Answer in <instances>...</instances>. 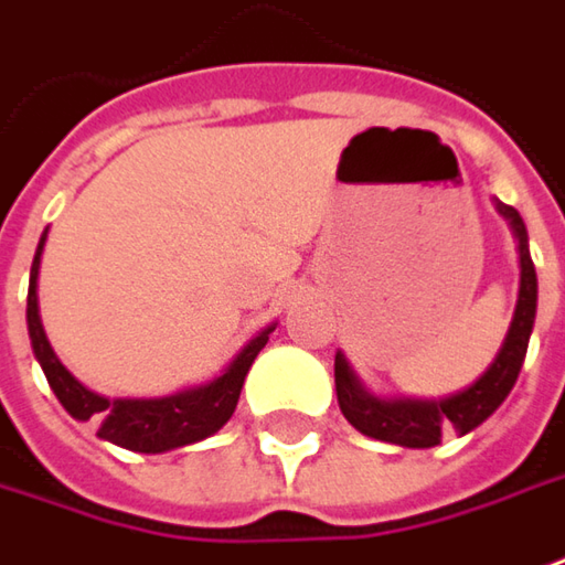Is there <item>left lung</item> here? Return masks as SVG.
I'll use <instances>...</instances> for the list:
<instances>
[{
	"instance_id": "left-lung-1",
	"label": "left lung",
	"mask_w": 565,
	"mask_h": 565,
	"mask_svg": "<svg viewBox=\"0 0 565 565\" xmlns=\"http://www.w3.org/2000/svg\"><path fill=\"white\" fill-rule=\"evenodd\" d=\"M498 211H501V217L510 221L513 236L520 238V298H516L513 323L507 329V339H503L498 358L463 392L438 397V401H423V397L370 395L339 351L335 354V395H339L344 419L358 433L388 441V445H401V448H435V445H441L445 429H457L460 435H467L476 426H482L488 416L501 407L510 388L516 385L525 351H529V335L535 327L539 276H535V264L529 255V233H525L520 211L501 202H498Z\"/></svg>"
}]
</instances>
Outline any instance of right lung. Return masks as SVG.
Listing matches in <instances>:
<instances>
[{
    "label": "right lung",
    "instance_id": "add662e5",
    "mask_svg": "<svg viewBox=\"0 0 565 565\" xmlns=\"http://www.w3.org/2000/svg\"><path fill=\"white\" fill-rule=\"evenodd\" d=\"M49 233V230H45ZM45 233L40 236L33 267H30V289H26V329H30V344L33 354L43 366L45 380L52 385L55 397L62 401V407L74 419H89L96 416L98 435L105 441H111L117 448L139 450V454H164V450L195 445L207 435L226 426V419L233 416L238 404V392L245 385V376L252 370V363L260 354V348L267 344L270 332L276 329L267 327L257 332L252 342L238 351L223 370L221 376H214L204 385L185 388L168 397H105L89 392L86 385H79L67 366H64L52 344L45 339L43 320H40V298H36V279H40V257H43Z\"/></svg>",
    "mask_w": 565,
    "mask_h": 565
}]
</instances>
